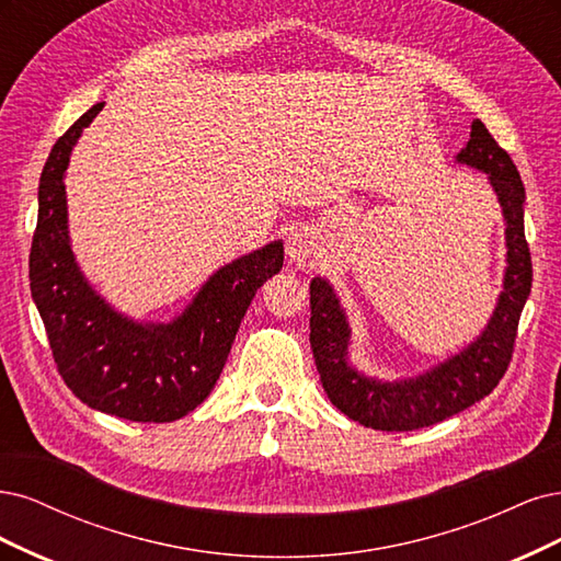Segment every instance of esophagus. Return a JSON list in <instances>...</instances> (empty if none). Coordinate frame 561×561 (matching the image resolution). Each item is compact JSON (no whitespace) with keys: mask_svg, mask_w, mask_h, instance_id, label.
Listing matches in <instances>:
<instances>
[{"mask_svg":"<svg viewBox=\"0 0 561 561\" xmlns=\"http://www.w3.org/2000/svg\"><path fill=\"white\" fill-rule=\"evenodd\" d=\"M286 256H288V261L296 265H302V267L319 265V261L323 256V249H321L317 232L310 228H296L288 232Z\"/></svg>","mask_w":561,"mask_h":561,"instance_id":"esophagus-1","label":"esophagus"}]
</instances>
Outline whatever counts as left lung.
<instances>
[{
  "mask_svg": "<svg viewBox=\"0 0 561 561\" xmlns=\"http://www.w3.org/2000/svg\"><path fill=\"white\" fill-rule=\"evenodd\" d=\"M455 162L486 174L503 216L505 267L494 310L482 331L459 352L420 375L382 379L352 360V323L335 286L317 275L310 284V345L331 403L375 431H414L476 405L499 385L511 364L517 321L531 294V256L524 240V186L511 156L482 121Z\"/></svg>",
  "mask_w": 561,
  "mask_h": 561,
  "instance_id": "1",
  "label": "left lung"
}]
</instances>
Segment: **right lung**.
Instances as JSON below:
<instances>
[{
  "label": "right lung",
  "instance_id": "1",
  "mask_svg": "<svg viewBox=\"0 0 561 561\" xmlns=\"http://www.w3.org/2000/svg\"><path fill=\"white\" fill-rule=\"evenodd\" d=\"M102 106L93 104L71 125L44 165L30 254L32 300L77 399L121 420L174 422L214 389L247 307L284 265V242L273 240L214 270L170 321L116 310L83 275L71 249L65 191L71 151Z\"/></svg>",
  "mask_w": 561,
  "mask_h": 561
}]
</instances>
